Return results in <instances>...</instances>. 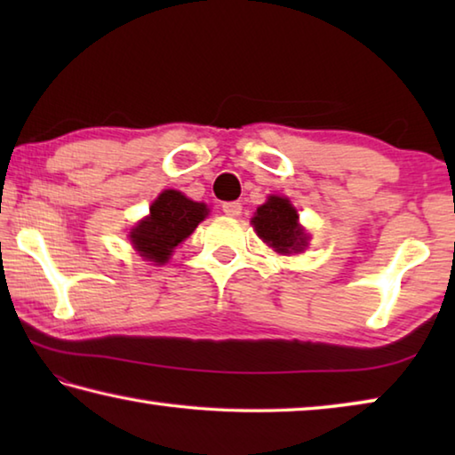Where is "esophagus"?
<instances>
[{
	"label": "esophagus",
	"mask_w": 455,
	"mask_h": 455,
	"mask_svg": "<svg viewBox=\"0 0 455 455\" xmlns=\"http://www.w3.org/2000/svg\"><path fill=\"white\" fill-rule=\"evenodd\" d=\"M241 211H243L241 203H225V204H222V212H225L227 217H238Z\"/></svg>",
	"instance_id": "obj_1"
}]
</instances>
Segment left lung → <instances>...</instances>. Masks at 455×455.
Listing matches in <instances>:
<instances>
[{
    "label": "left lung",
    "instance_id": "left-lung-1",
    "mask_svg": "<svg viewBox=\"0 0 455 455\" xmlns=\"http://www.w3.org/2000/svg\"><path fill=\"white\" fill-rule=\"evenodd\" d=\"M297 219V211L287 198L271 196L257 209L252 225L257 235L276 252H301L307 246V235Z\"/></svg>",
    "mask_w": 455,
    "mask_h": 455
}]
</instances>
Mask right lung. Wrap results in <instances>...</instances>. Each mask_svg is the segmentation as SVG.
<instances>
[{
  "instance_id": "1",
  "label": "right lung",
  "mask_w": 455,
  "mask_h": 455,
  "mask_svg": "<svg viewBox=\"0 0 455 455\" xmlns=\"http://www.w3.org/2000/svg\"><path fill=\"white\" fill-rule=\"evenodd\" d=\"M206 214V204L195 203L179 190H164L150 206V217L132 228L130 238L144 259L163 265Z\"/></svg>"
}]
</instances>
